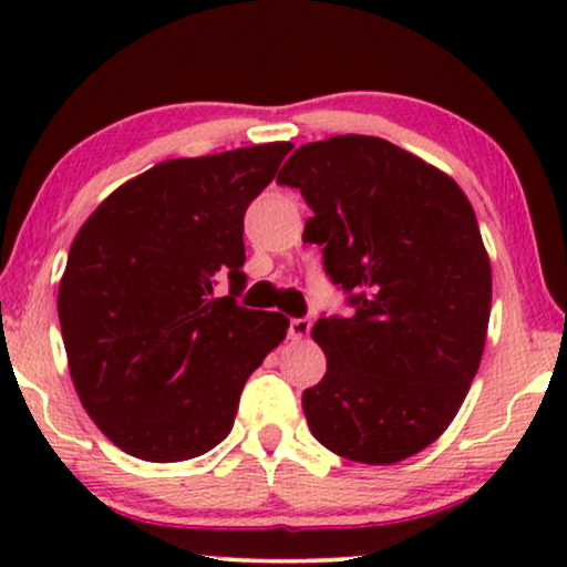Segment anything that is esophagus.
I'll use <instances>...</instances> for the list:
<instances>
[{
    "instance_id": "1",
    "label": "esophagus",
    "mask_w": 567,
    "mask_h": 567,
    "mask_svg": "<svg viewBox=\"0 0 567 567\" xmlns=\"http://www.w3.org/2000/svg\"><path fill=\"white\" fill-rule=\"evenodd\" d=\"M309 330H311V320L309 317H296V320H290V338H306L309 336Z\"/></svg>"
}]
</instances>
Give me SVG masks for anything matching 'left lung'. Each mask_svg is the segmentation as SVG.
I'll list each match as a JSON object with an SVG mask.
<instances>
[{
	"label": "left lung",
	"instance_id": "left-lung-1",
	"mask_svg": "<svg viewBox=\"0 0 567 567\" xmlns=\"http://www.w3.org/2000/svg\"><path fill=\"white\" fill-rule=\"evenodd\" d=\"M277 184L301 192L349 317L311 338L328 373L306 389L311 434L360 464H396L451 426L483 360L491 261L458 184L373 135L303 143Z\"/></svg>",
	"mask_w": 567,
	"mask_h": 567
}]
</instances>
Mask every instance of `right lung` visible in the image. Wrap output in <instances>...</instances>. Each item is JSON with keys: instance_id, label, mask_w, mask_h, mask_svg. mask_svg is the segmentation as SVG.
I'll return each instance as SVG.
<instances>
[{"instance_id": "right-lung-1", "label": "right lung", "mask_w": 567, "mask_h": 567, "mask_svg": "<svg viewBox=\"0 0 567 567\" xmlns=\"http://www.w3.org/2000/svg\"><path fill=\"white\" fill-rule=\"evenodd\" d=\"M292 143L167 159L97 205L69 250L58 320L84 410L143 461L197 458L231 432L288 317L237 303L245 210ZM218 278L230 292L218 299Z\"/></svg>"}]
</instances>
